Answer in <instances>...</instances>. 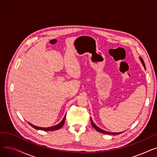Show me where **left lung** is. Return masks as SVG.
I'll return each instance as SVG.
<instances>
[{"instance_id": "left-lung-1", "label": "left lung", "mask_w": 157, "mask_h": 157, "mask_svg": "<svg viewBox=\"0 0 157 157\" xmlns=\"http://www.w3.org/2000/svg\"><path fill=\"white\" fill-rule=\"evenodd\" d=\"M141 62H142V63H143V66H144V67L146 68L145 63H144V61H143V60L142 59H141ZM91 123H92V127H93L95 130H97L98 132H101V133H102V134H109V135H118V134H120L121 133V132H118V133H117V132H107V131L103 130L101 129L100 128H98L97 126H96V125L94 124V123L93 122L92 118H91Z\"/></svg>"}]
</instances>
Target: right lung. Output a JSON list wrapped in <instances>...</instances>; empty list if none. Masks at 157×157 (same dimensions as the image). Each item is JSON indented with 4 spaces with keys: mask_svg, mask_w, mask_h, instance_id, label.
Wrapping results in <instances>:
<instances>
[{
    "mask_svg": "<svg viewBox=\"0 0 157 157\" xmlns=\"http://www.w3.org/2000/svg\"><path fill=\"white\" fill-rule=\"evenodd\" d=\"M65 117H66V114L65 115L64 118H63V120H62V121L59 123V124L56 125H55V126H53V127H47V128H44V127H37V126H35V125H33L32 124H31V123H29V124L30 125H31L33 128H34L37 130H44V131H53V130H58L61 127H62V126L64 125V123H65Z\"/></svg>",
    "mask_w": 157,
    "mask_h": 157,
    "instance_id": "obj_1",
    "label": "right lung"
}]
</instances>
